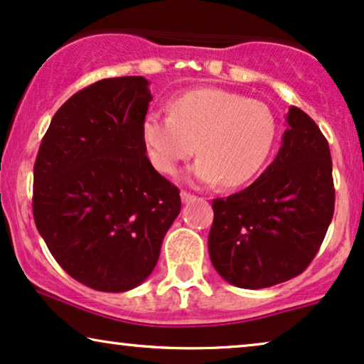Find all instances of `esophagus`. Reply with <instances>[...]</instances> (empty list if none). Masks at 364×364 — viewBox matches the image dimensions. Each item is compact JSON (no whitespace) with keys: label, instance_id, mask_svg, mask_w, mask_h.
Listing matches in <instances>:
<instances>
[{"label":"esophagus","instance_id":"obj_1","mask_svg":"<svg viewBox=\"0 0 364 364\" xmlns=\"http://www.w3.org/2000/svg\"><path fill=\"white\" fill-rule=\"evenodd\" d=\"M181 200H183V203H188V201L195 200V195H191V193H188V191H181Z\"/></svg>","mask_w":364,"mask_h":364}]
</instances>
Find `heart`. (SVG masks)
I'll return each mask as SVG.
<instances>
[{
  "label": "heart",
  "instance_id": "heart-1",
  "mask_svg": "<svg viewBox=\"0 0 364 364\" xmlns=\"http://www.w3.org/2000/svg\"><path fill=\"white\" fill-rule=\"evenodd\" d=\"M274 114L264 103L216 88H198L169 103V114L151 111L141 134L148 158L163 174L195 153L193 178L201 185L250 183L268 161L276 141Z\"/></svg>",
  "mask_w": 364,
  "mask_h": 364
}]
</instances>
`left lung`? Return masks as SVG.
<instances>
[{"label": "left lung", "mask_w": 364, "mask_h": 364, "mask_svg": "<svg viewBox=\"0 0 364 364\" xmlns=\"http://www.w3.org/2000/svg\"><path fill=\"white\" fill-rule=\"evenodd\" d=\"M278 156L246 190L213 200L208 250L238 288L259 289L301 274L334 213L331 153L318 124L296 106Z\"/></svg>", "instance_id": "1"}]
</instances>
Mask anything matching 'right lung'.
Returning a JSON list of instances; mask_svg holds the SVG:
<instances>
[{
  "label": "right lung",
  "mask_w": 364,
  "mask_h": 364,
  "mask_svg": "<svg viewBox=\"0 0 364 364\" xmlns=\"http://www.w3.org/2000/svg\"><path fill=\"white\" fill-rule=\"evenodd\" d=\"M148 85L121 76L77 91L53 116L35 161L38 231L58 264L96 291L141 284L181 210L179 190L146 156Z\"/></svg>",
  "instance_id": "obj_1"
}]
</instances>
